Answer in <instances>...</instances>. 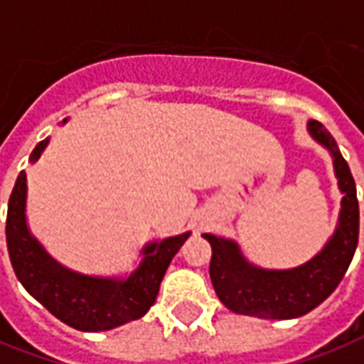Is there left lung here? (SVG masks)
<instances>
[{"label": "left lung", "mask_w": 364, "mask_h": 364, "mask_svg": "<svg viewBox=\"0 0 364 364\" xmlns=\"http://www.w3.org/2000/svg\"><path fill=\"white\" fill-rule=\"evenodd\" d=\"M311 138L329 149L335 177L343 193L335 232L323 250L297 268L264 270L246 260L235 240L203 235L210 242V282L218 299L230 311L262 319H294L331 296L349 268L359 242V200L347 161L333 136L317 120L307 122Z\"/></svg>", "instance_id": "obj_1"}]
</instances>
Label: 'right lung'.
I'll return each instance as SVG.
<instances>
[{"instance_id": "right-lung-1", "label": "right lung", "mask_w": 364, "mask_h": 364, "mask_svg": "<svg viewBox=\"0 0 364 364\" xmlns=\"http://www.w3.org/2000/svg\"><path fill=\"white\" fill-rule=\"evenodd\" d=\"M67 120H63L65 124ZM49 144L39 141L29 161L35 164ZM27 175L19 173L7 205L5 238L15 276L23 288L63 323L78 331H108L139 319L156 304L159 284L177 250L191 232L169 236L141 248V262L128 278L85 276L53 260L39 240L29 232L27 217Z\"/></svg>"}]
</instances>
